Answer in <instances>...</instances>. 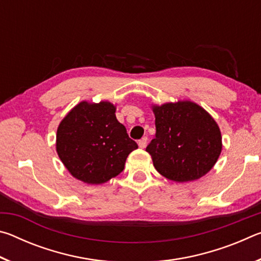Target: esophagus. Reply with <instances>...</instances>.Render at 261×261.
Here are the masks:
<instances>
[{
  "label": "esophagus",
  "instance_id": "obj_1",
  "mask_svg": "<svg viewBox=\"0 0 261 261\" xmlns=\"http://www.w3.org/2000/svg\"><path fill=\"white\" fill-rule=\"evenodd\" d=\"M146 145H147V137H144V138H141L138 141V146L140 148H145V147H146Z\"/></svg>",
  "mask_w": 261,
  "mask_h": 261
}]
</instances>
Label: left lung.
Wrapping results in <instances>:
<instances>
[{
  "instance_id": "obj_1",
  "label": "left lung",
  "mask_w": 261,
  "mask_h": 261,
  "mask_svg": "<svg viewBox=\"0 0 261 261\" xmlns=\"http://www.w3.org/2000/svg\"><path fill=\"white\" fill-rule=\"evenodd\" d=\"M156 134L146 152L166 178L184 183L199 179L214 167L222 151L218 123L190 100L152 105Z\"/></svg>"
}]
</instances>
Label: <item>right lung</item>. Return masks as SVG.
Returning a JSON list of instances; mask_svg holds the SVG:
<instances>
[{
    "label": "right lung",
    "mask_w": 261,
    "mask_h": 261,
    "mask_svg": "<svg viewBox=\"0 0 261 261\" xmlns=\"http://www.w3.org/2000/svg\"><path fill=\"white\" fill-rule=\"evenodd\" d=\"M116 106L82 101L65 115L56 134V152L74 178L102 184L124 169L126 158L138 148L117 121Z\"/></svg>",
    "instance_id": "1"
}]
</instances>
